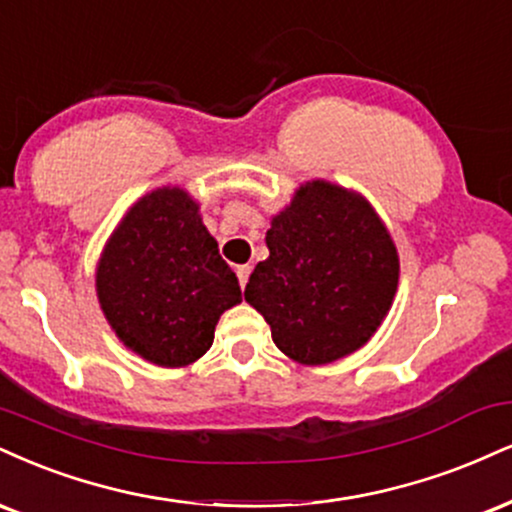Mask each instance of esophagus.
Wrapping results in <instances>:
<instances>
[{
    "mask_svg": "<svg viewBox=\"0 0 512 512\" xmlns=\"http://www.w3.org/2000/svg\"><path fill=\"white\" fill-rule=\"evenodd\" d=\"M250 272H252V267H248V264H240V267H236V276H238L240 286H243V288H245V283H248V279H250Z\"/></svg>",
    "mask_w": 512,
    "mask_h": 512,
    "instance_id": "1",
    "label": "esophagus"
}]
</instances>
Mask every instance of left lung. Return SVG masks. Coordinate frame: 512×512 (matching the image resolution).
Masks as SVG:
<instances>
[{
    "instance_id": "obj_1",
    "label": "left lung",
    "mask_w": 512,
    "mask_h": 512,
    "mask_svg": "<svg viewBox=\"0 0 512 512\" xmlns=\"http://www.w3.org/2000/svg\"><path fill=\"white\" fill-rule=\"evenodd\" d=\"M267 248L245 300L272 326L276 348L300 365L355 353L389 315L398 250L360 193L307 181L272 217Z\"/></svg>"
}]
</instances>
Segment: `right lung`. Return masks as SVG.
Instances as JSON below:
<instances>
[{
    "mask_svg": "<svg viewBox=\"0 0 512 512\" xmlns=\"http://www.w3.org/2000/svg\"><path fill=\"white\" fill-rule=\"evenodd\" d=\"M97 298L119 341L159 367H186L240 300L231 267L183 188L140 197L104 245Z\"/></svg>",
    "mask_w": 512,
    "mask_h": 512,
    "instance_id": "1",
    "label": "right lung"
}]
</instances>
